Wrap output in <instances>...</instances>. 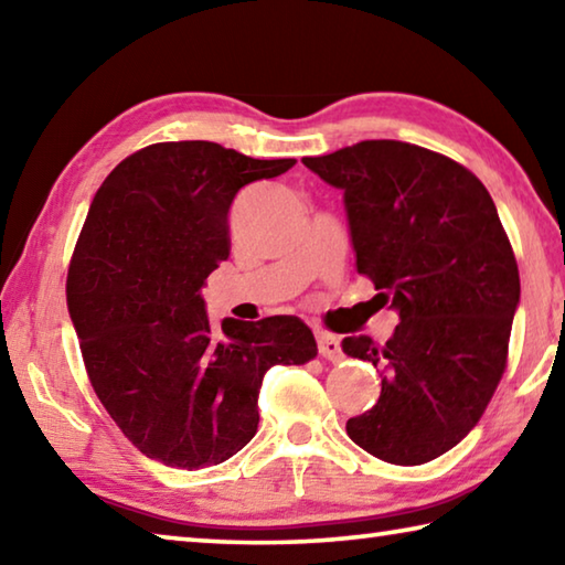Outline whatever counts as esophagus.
Instances as JSON below:
<instances>
[{
    "mask_svg": "<svg viewBox=\"0 0 565 565\" xmlns=\"http://www.w3.org/2000/svg\"><path fill=\"white\" fill-rule=\"evenodd\" d=\"M317 341H319V353H321L323 359H329V361H341V359H343L339 337H333V333L321 331L319 337H317Z\"/></svg>",
    "mask_w": 565,
    "mask_h": 565,
    "instance_id": "obj_1",
    "label": "esophagus"
}]
</instances>
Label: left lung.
I'll return each instance as SVG.
<instances>
[{
  "mask_svg": "<svg viewBox=\"0 0 565 565\" xmlns=\"http://www.w3.org/2000/svg\"><path fill=\"white\" fill-rule=\"evenodd\" d=\"M301 161L343 191L356 269L398 313L384 347L341 341L381 371L379 401L347 434L381 461H434L478 424L509 356L521 281L493 199L466 167L406 141Z\"/></svg>",
  "mask_w": 565,
  "mask_h": 565,
  "instance_id": "1",
  "label": "left lung"
}]
</instances>
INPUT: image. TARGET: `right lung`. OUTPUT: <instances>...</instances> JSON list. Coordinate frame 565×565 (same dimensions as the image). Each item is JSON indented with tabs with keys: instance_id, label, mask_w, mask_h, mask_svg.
I'll return each instance as SVG.
<instances>
[{
	"instance_id": "add662e5",
	"label": "right lung",
	"mask_w": 565,
	"mask_h": 565,
	"mask_svg": "<svg viewBox=\"0 0 565 565\" xmlns=\"http://www.w3.org/2000/svg\"><path fill=\"white\" fill-rule=\"evenodd\" d=\"M294 164L164 141L124 159L94 194L66 303L99 401L154 461L191 471L232 458L259 426L266 371L317 356L301 319H224L216 331L202 296L228 259L238 189Z\"/></svg>"
}]
</instances>
